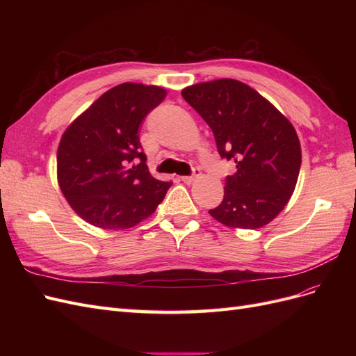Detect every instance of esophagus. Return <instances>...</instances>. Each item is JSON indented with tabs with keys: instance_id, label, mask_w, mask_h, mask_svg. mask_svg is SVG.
<instances>
[{
	"instance_id": "34e87169",
	"label": "esophagus",
	"mask_w": 356,
	"mask_h": 356,
	"mask_svg": "<svg viewBox=\"0 0 356 356\" xmlns=\"http://www.w3.org/2000/svg\"><path fill=\"white\" fill-rule=\"evenodd\" d=\"M199 172H200V169L195 168V172H193V175H190V177H181V181L186 182V184H191V182L195 181V178L199 177Z\"/></svg>"
}]
</instances>
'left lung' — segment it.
<instances>
[{"mask_svg": "<svg viewBox=\"0 0 356 356\" xmlns=\"http://www.w3.org/2000/svg\"><path fill=\"white\" fill-rule=\"evenodd\" d=\"M181 95L211 127L220 156L236 163L222 202L209 213L227 227L246 230L270 222L297 184L301 148L294 126L238 80L193 84Z\"/></svg>", "mask_w": 356, "mask_h": 356, "instance_id": "1", "label": "left lung"}]
</instances>
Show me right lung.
<instances>
[{"label":"right lung","mask_w":356,"mask_h":356,"mask_svg":"<svg viewBox=\"0 0 356 356\" xmlns=\"http://www.w3.org/2000/svg\"><path fill=\"white\" fill-rule=\"evenodd\" d=\"M165 96L157 86L118 84L63 132L59 187L84 221L106 230L129 229L165 199L172 182L152 177L139 143L143 120Z\"/></svg>","instance_id":"add662e5"}]
</instances>
